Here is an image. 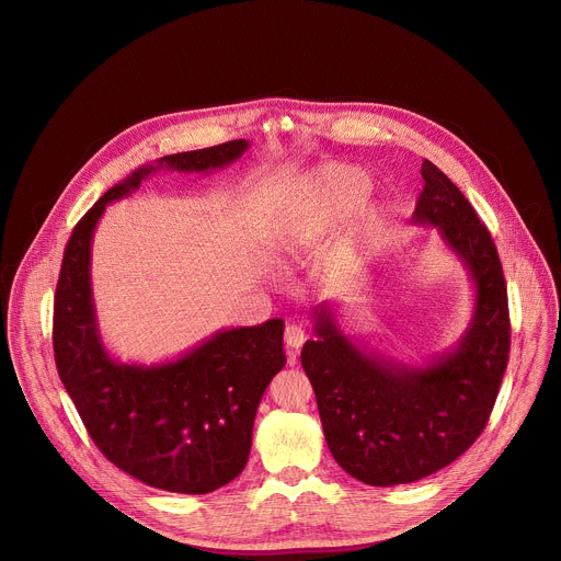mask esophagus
Listing matches in <instances>:
<instances>
[{"instance_id": "1", "label": "esophagus", "mask_w": 561, "mask_h": 561, "mask_svg": "<svg viewBox=\"0 0 561 561\" xmlns=\"http://www.w3.org/2000/svg\"><path fill=\"white\" fill-rule=\"evenodd\" d=\"M306 337H308V335H306V329H304L301 324H295V322L288 324L286 331H284V342H286V346H288L290 351H295V353L304 346Z\"/></svg>"}]
</instances>
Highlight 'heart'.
<instances>
[{
  "mask_svg": "<svg viewBox=\"0 0 561 561\" xmlns=\"http://www.w3.org/2000/svg\"><path fill=\"white\" fill-rule=\"evenodd\" d=\"M368 193V180L355 169H329L319 182V210L317 215L301 204L288 206L277 215L271 230L273 247L279 253H295L299 244L317 228L319 215L340 219L351 213Z\"/></svg>",
  "mask_w": 561,
  "mask_h": 561,
  "instance_id": "heart-1",
  "label": "heart"
}]
</instances>
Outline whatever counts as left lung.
<instances>
[{"label":"left lung","mask_w":561,"mask_h":561,"mask_svg":"<svg viewBox=\"0 0 561 561\" xmlns=\"http://www.w3.org/2000/svg\"><path fill=\"white\" fill-rule=\"evenodd\" d=\"M422 178L413 219L442 230L477 288L459 348L426 368H399L357 348L327 308L317 310V340L301 348L327 444L348 474L370 486L417 482L466 453L489 424L508 364V293L493 237L428 159Z\"/></svg>","instance_id":"left-lung-1"}]
</instances>
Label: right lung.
Instances as JSON below:
<instances>
[{
  "label": "right lung",
  "mask_w": 561,
  "mask_h": 561,
  "mask_svg": "<svg viewBox=\"0 0 561 561\" xmlns=\"http://www.w3.org/2000/svg\"><path fill=\"white\" fill-rule=\"evenodd\" d=\"M247 148V139H232L167 154L159 164L208 171L234 162ZM152 171H135L75 224L55 288L53 351L66 392L108 461L152 489L204 495L232 482L249 461L260 399L286 364L284 322L217 333L162 366H124L108 357L95 329L91 239L106 204Z\"/></svg>",
  "instance_id": "1"
}]
</instances>
